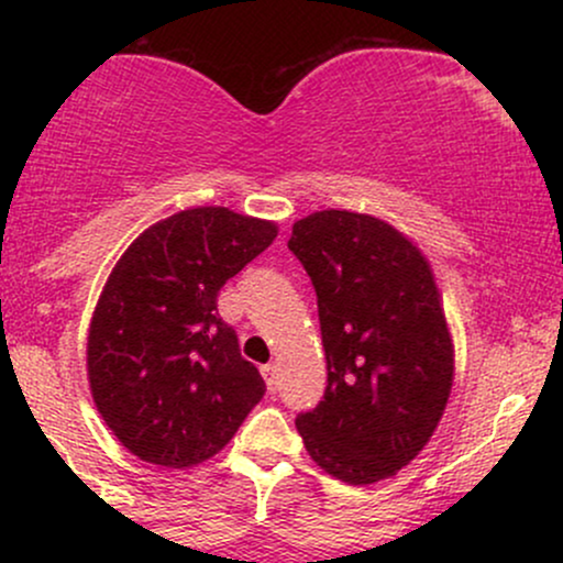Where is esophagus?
<instances>
[{"mask_svg":"<svg viewBox=\"0 0 563 563\" xmlns=\"http://www.w3.org/2000/svg\"><path fill=\"white\" fill-rule=\"evenodd\" d=\"M262 376H264V380H267V389L269 391H275L277 389V384H280V373H277V365L275 363H269V365H264L262 367Z\"/></svg>","mask_w":563,"mask_h":563,"instance_id":"34e87169","label":"esophagus"}]
</instances>
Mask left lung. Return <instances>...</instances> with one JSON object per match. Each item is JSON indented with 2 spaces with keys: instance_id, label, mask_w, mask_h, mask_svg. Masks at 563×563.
<instances>
[{
  "instance_id": "obj_1",
  "label": "left lung",
  "mask_w": 563,
  "mask_h": 563,
  "mask_svg": "<svg viewBox=\"0 0 563 563\" xmlns=\"http://www.w3.org/2000/svg\"><path fill=\"white\" fill-rule=\"evenodd\" d=\"M288 249L314 294L328 386L296 418L312 461L346 484L389 479L448 407L455 346L431 264L394 224L357 211L299 219Z\"/></svg>"
}]
</instances>
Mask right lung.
<instances>
[{"instance_id":"obj_1","label":"right lung","mask_w":563,"mask_h":563,"mask_svg":"<svg viewBox=\"0 0 563 563\" xmlns=\"http://www.w3.org/2000/svg\"><path fill=\"white\" fill-rule=\"evenodd\" d=\"M275 238L269 219L198 206L151 224L115 262L89 322L87 378L102 421L140 461H209L264 397L217 296Z\"/></svg>"}]
</instances>
